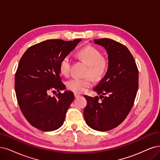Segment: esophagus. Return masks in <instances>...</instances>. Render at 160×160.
Masks as SVG:
<instances>
[{
    "label": "esophagus",
    "mask_w": 160,
    "mask_h": 160,
    "mask_svg": "<svg viewBox=\"0 0 160 160\" xmlns=\"http://www.w3.org/2000/svg\"><path fill=\"white\" fill-rule=\"evenodd\" d=\"M74 97H75V98H78V97L80 96V93H74Z\"/></svg>",
    "instance_id": "34e87169"
}]
</instances>
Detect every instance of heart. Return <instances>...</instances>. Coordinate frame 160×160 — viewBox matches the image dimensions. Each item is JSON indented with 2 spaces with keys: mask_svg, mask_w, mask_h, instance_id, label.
<instances>
[{
  "mask_svg": "<svg viewBox=\"0 0 160 160\" xmlns=\"http://www.w3.org/2000/svg\"><path fill=\"white\" fill-rule=\"evenodd\" d=\"M77 55L89 66L88 75H90L95 80L101 79L108 69V62L102 57V52L96 47L87 45L77 52ZM72 60L69 55L64 57L59 64L61 73L68 76L70 74ZM92 80L90 77L84 78H71L67 82V87L70 91L75 93H82L92 85Z\"/></svg>",
  "mask_w": 160,
  "mask_h": 160,
  "instance_id": "heart-1",
  "label": "heart"
}]
</instances>
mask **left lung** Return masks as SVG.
I'll use <instances>...</instances> for the list:
<instances>
[{"instance_id":"1","label":"left lung","mask_w":160,"mask_h":160,"mask_svg":"<svg viewBox=\"0 0 160 160\" xmlns=\"http://www.w3.org/2000/svg\"><path fill=\"white\" fill-rule=\"evenodd\" d=\"M93 42L107 51L108 69L93 89L101 95L99 98L84 96L87 105L84 116L92 128L108 131L119 126L131 111L138 88V70L133 56L124 45L108 38Z\"/></svg>"}]
</instances>
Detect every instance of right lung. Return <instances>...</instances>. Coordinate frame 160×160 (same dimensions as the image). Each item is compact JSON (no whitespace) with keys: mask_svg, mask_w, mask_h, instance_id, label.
<instances>
[{"mask_svg":"<svg viewBox=\"0 0 160 160\" xmlns=\"http://www.w3.org/2000/svg\"><path fill=\"white\" fill-rule=\"evenodd\" d=\"M82 39H48L33 45L21 57L15 74V92L23 116L31 125L43 131L60 128L74 99L70 91L61 93L59 64ZM58 90L51 97L50 91Z\"/></svg>","mask_w":160,"mask_h":160,"instance_id":"1","label":"right lung"}]
</instances>
